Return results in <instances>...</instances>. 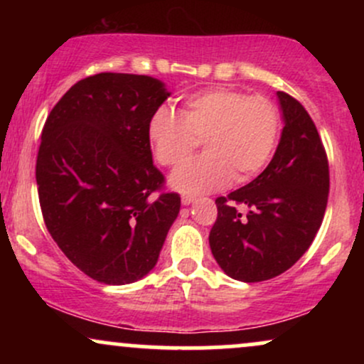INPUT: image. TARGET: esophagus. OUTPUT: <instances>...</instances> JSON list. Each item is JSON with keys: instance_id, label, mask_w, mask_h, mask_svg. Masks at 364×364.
I'll list each match as a JSON object with an SVG mask.
<instances>
[{"instance_id": "obj_1", "label": "esophagus", "mask_w": 364, "mask_h": 364, "mask_svg": "<svg viewBox=\"0 0 364 364\" xmlns=\"http://www.w3.org/2000/svg\"><path fill=\"white\" fill-rule=\"evenodd\" d=\"M193 202H195V196H191V195H183L181 196L183 205H190V203H193Z\"/></svg>"}]
</instances>
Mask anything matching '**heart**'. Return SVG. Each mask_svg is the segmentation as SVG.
Instances as JSON below:
<instances>
[{
	"instance_id": "obj_1",
	"label": "heart",
	"mask_w": 364,
	"mask_h": 364,
	"mask_svg": "<svg viewBox=\"0 0 364 364\" xmlns=\"http://www.w3.org/2000/svg\"><path fill=\"white\" fill-rule=\"evenodd\" d=\"M281 116L263 95H246L217 87L190 95L181 114L159 106L147 121V139L157 162L166 168L183 164L202 140L205 154L186 162L171 176L181 193H207L229 181L257 176L277 145Z\"/></svg>"
}]
</instances>
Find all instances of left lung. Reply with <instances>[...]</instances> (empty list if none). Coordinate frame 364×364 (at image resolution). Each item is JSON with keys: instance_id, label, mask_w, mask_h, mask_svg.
I'll use <instances>...</instances> for the list:
<instances>
[{"instance_id": "8db88e82", "label": "left lung", "mask_w": 364, "mask_h": 364, "mask_svg": "<svg viewBox=\"0 0 364 364\" xmlns=\"http://www.w3.org/2000/svg\"><path fill=\"white\" fill-rule=\"evenodd\" d=\"M284 128L270 164L252 183L219 196L208 243L220 269L260 282L291 269L310 248L328 198V161L315 123L277 92Z\"/></svg>"}]
</instances>
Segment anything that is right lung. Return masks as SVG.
Listing matches in <instances>:
<instances>
[{"label":"right lung","instance_id":"right-lung-1","mask_svg":"<svg viewBox=\"0 0 364 364\" xmlns=\"http://www.w3.org/2000/svg\"><path fill=\"white\" fill-rule=\"evenodd\" d=\"M147 75L97 73L58 101L36 162L41 210L68 260L97 282L123 286L156 267L179 214L162 193L147 121L169 97Z\"/></svg>","mask_w":364,"mask_h":364}]
</instances>
